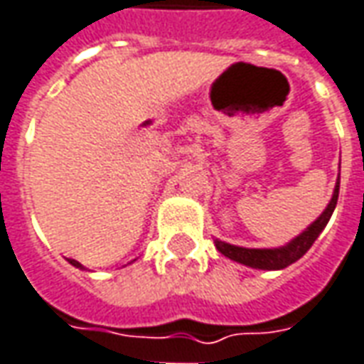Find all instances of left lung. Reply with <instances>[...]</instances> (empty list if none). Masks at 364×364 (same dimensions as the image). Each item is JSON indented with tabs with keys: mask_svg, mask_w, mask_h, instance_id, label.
<instances>
[{
	"mask_svg": "<svg viewBox=\"0 0 364 364\" xmlns=\"http://www.w3.org/2000/svg\"><path fill=\"white\" fill-rule=\"evenodd\" d=\"M338 187H341V179L336 181V187H334V193H332L331 203H328L326 209L320 213L318 220L312 221L306 230L300 233V235H296L290 244L282 245V247H272V250H256V247H240V245L225 244V242L215 240V247H218L225 257H230V259H233V262H240V264H244V266H250V268H257V269L286 268V266L294 264L296 259H300V257L304 256L308 250L312 247V244L316 242V237L320 235V232L326 228V223H328V220H331L332 211H334V207H336V201H338Z\"/></svg>",
	"mask_w": 364,
	"mask_h": 364,
	"instance_id": "1",
	"label": "left lung"
}]
</instances>
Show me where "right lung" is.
Listing matches in <instances>:
<instances>
[{"label":"right lung","mask_w":364,"mask_h":364,"mask_svg":"<svg viewBox=\"0 0 364 364\" xmlns=\"http://www.w3.org/2000/svg\"><path fill=\"white\" fill-rule=\"evenodd\" d=\"M68 262H70V264H72V266H76V268H84L80 262H76V259H68Z\"/></svg>","instance_id":"1"}]
</instances>
